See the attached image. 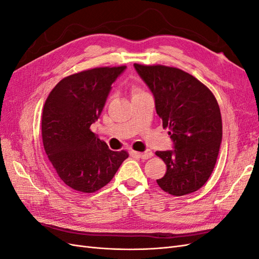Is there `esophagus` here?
Returning <instances> with one entry per match:
<instances>
[{
    "label": "esophagus",
    "mask_w": 259,
    "mask_h": 259,
    "mask_svg": "<svg viewBox=\"0 0 259 259\" xmlns=\"http://www.w3.org/2000/svg\"><path fill=\"white\" fill-rule=\"evenodd\" d=\"M133 154H134L135 156H138V158L143 159V160H147L149 158H151V156L153 155L152 151H150V150H147L146 152H136V151H134V152H133Z\"/></svg>",
    "instance_id": "1"
}]
</instances>
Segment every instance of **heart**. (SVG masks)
Here are the masks:
<instances>
[{"mask_svg":"<svg viewBox=\"0 0 259 259\" xmlns=\"http://www.w3.org/2000/svg\"><path fill=\"white\" fill-rule=\"evenodd\" d=\"M132 93H133V95H136V94L143 93V91L140 90L139 88H137V86H134V88H133V90H132Z\"/></svg>","mask_w":259,"mask_h":259,"instance_id":"heart-1","label":"heart"}]
</instances>
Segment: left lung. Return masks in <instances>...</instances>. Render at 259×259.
I'll return each instance as SVG.
<instances>
[{"mask_svg": "<svg viewBox=\"0 0 259 259\" xmlns=\"http://www.w3.org/2000/svg\"><path fill=\"white\" fill-rule=\"evenodd\" d=\"M151 90L163 127L169 130L175 150L156 151L166 173L156 179L171 195L189 194L207 182L223 137L222 114L210 90L183 70L163 65L134 64Z\"/></svg>", "mask_w": 259, "mask_h": 259, "instance_id": "1", "label": "left lung"}]
</instances>
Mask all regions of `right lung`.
<instances>
[{"mask_svg":"<svg viewBox=\"0 0 259 259\" xmlns=\"http://www.w3.org/2000/svg\"><path fill=\"white\" fill-rule=\"evenodd\" d=\"M125 66L98 67L64 77L46 98L42 113L45 152L59 178L73 190L93 193L113 178L127 151H112L91 131L112 83Z\"/></svg>","mask_w":259,"mask_h":259,"instance_id":"1","label":"right lung"}]
</instances>
